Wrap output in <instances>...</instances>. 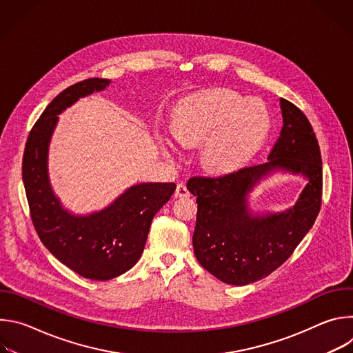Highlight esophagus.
I'll list each match as a JSON object with an SVG mask.
<instances>
[{"mask_svg":"<svg viewBox=\"0 0 353 353\" xmlns=\"http://www.w3.org/2000/svg\"><path fill=\"white\" fill-rule=\"evenodd\" d=\"M174 195L179 196V198H187V196H190V191H188V188H187V185L184 183H180L176 187Z\"/></svg>","mask_w":353,"mask_h":353,"instance_id":"34e87169","label":"esophagus"}]
</instances>
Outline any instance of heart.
<instances>
[{"instance_id":"heart-1","label":"heart","mask_w":353,"mask_h":353,"mask_svg":"<svg viewBox=\"0 0 353 353\" xmlns=\"http://www.w3.org/2000/svg\"><path fill=\"white\" fill-rule=\"evenodd\" d=\"M271 130L263 100L232 89H210L188 96L176 110L174 131L159 138L166 154L179 152V142H204L203 161L214 172H233L253 158Z\"/></svg>"}]
</instances>
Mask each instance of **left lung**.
I'll return each mask as SVG.
<instances>
[{"label":"left lung","mask_w":353,"mask_h":353,"mask_svg":"<svg viewBox=\"0 0 353 353\" xmlns=\"http://www.w3.org/2000/svg\"><path fill=\"white\" fill-rule=\"evenodd\" d=\"M283 125L268 162L218 177L195 176L187 183L196 196L194 254L210 274L243 286L281 267L314 225L321 208L323 163L319 141L305 113L281 99ZM275 170L308 179L296 204L278 214H251L246 195Z\"/></svg>","instance_id":"obj_1"}]
</instances>
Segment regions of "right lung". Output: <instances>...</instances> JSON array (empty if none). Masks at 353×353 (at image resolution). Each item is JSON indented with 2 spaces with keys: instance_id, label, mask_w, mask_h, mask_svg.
Masks as SVG:
<instances>
[{
  "instance_id": "obj_1",
  "label": "right lung",
  "mask_w": 353,
  "mask_h": 353,
  "mask_svg": "<svg viewBox=\"0 0 353 353\" xmlns=\"http://www.w3.org/2000/svg\"><path fill=\"white\" fill-rule=\"evenodd\" d=\"M109 79L90 78L64 89L29 132L22 179L30 218L41 243L59 261L93 281L113 279L139 260L150 222L176 190L174 183H139L108 208L78 216L61 207L48 181V143L59 114L79 97L106 89Z\"/></svg>"
}]
</instances>
